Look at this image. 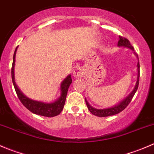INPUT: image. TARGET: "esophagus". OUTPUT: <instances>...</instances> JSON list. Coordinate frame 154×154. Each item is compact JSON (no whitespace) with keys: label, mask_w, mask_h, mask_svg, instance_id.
<instances>
[{"label":"esophagus","mask_w":154,"mask_h":154,"mask_svg":"<svg viewBox=\"0 0 154 154\" xmlns=\"http://www.w3.org/2000/svg\"><path fill=\"white\" fill-rule=\"evenodd\" d=\"M84 69L82 67H77L73 71V75L76 78H80L84 75Z\"/></svg>","instance_id":"obj_1"}]
</instances>
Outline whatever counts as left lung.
Instances as JSON below:
<instances>
[{
	"label": "left lung",
	"mask_w": 154,
	"mask_h": 154,
	"mask_svg": "<svg viewBox=\"0 0 154 154\" xmlns=\"http://www.w3.org/2000/svg\"><path fill=\"white\" fill-rule=\"evenodd\" d=\"M118 46L119 47H125V48H128L130 49L133 50V47L130 44V41H129L127 38H125V37L122 36H119V40L118 42ZM135 55L136 56L138 59V63H137V80H136V83L135 85L134 88L132 91V92L127 96L126 98L124 99L122 101H121L119 104L115 105L114 106L110 107V108H106V109H95L93 108L92 106H90L89 103H88V101L86 100V103L87 105V107H88V110L91 112V114L94 115L96 116H98V117H106V116H114V115L118 114V113L121 112L122 111H123L124 109L129 105V103H130V101L133 99V96H134L135 93L136 92L138 89V87H139V75H140V66H139V57H138V54H136L134 52Z\"/></svg>",
	"instance_id": "1"
}]
</instances>
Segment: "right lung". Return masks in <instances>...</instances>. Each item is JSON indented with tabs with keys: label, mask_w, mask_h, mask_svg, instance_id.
I'll use <instances>...</instances> for the list:
<instances>
[{
	"label": "right lung",
	"mask_w": 154,
	"mask_h": 154,
	"mask_svg": "<svg viewBox=\"0 0 154 154\" xmlns=\"http://www.w3.org/2000/svg\"><path fill=\"white\" fill-rule=\"evenodd\" d=\"M17 49L18 47L15 48V51L14 52L13 55V61H12V80L13 86L15 87V90L16 91V94L18 95V97L19 98L20 101L21 102L23 105L32 112L34 114L38 115V116H45V117H54L60 114L63 109L64 107L65 102H66V95H67L68 90L69 88L70 85H71L72 80H71V74L68 76L61 83V86H60V90H61V95L60 97L57 99L56 101L53 102V103H43L41 101H36V100H31L26 97L18 88L17 86L16 83L15 81V54H16Z\"/></svg>",
	"instance_id": "1"
}]
</instances>
